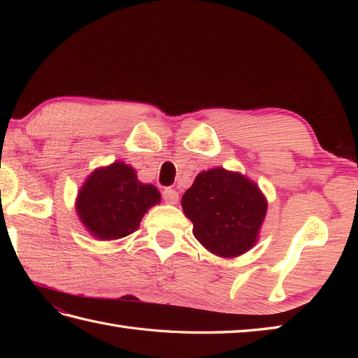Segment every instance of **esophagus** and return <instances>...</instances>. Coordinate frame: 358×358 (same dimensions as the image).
<instances>
[{
    "instance_id": "obj_1",
    "label": "esophagus",
    "mask_w": 358,
    "mask_h": 358,
    "mask_svg": "<svg viewBox=\"0 0 358 358\" xmlns=\"http://www.w3.org/2000/svg\"><path fill=\"white\" fill-rule=\"evenodd\" d=\"M163 199L167 203H177L178 201V192L172 187H166L163 191Z\"/></svg>"
}]
</instances>
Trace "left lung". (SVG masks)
Here are the masks:
<instances>
[{"mask_svg": "<svg viewBox=\"0 0 358 358\" xmlns=\"http://www.w3.org/2000/svg\"><path fill=\"white\" fill-rule=\"evenodd\" d=\"M181 206L204 248L220 257H237L255 245L268 203L241 173L215 167L196 175Z\"/></svg>", "mask_w": 358, "mask_h": 358, "instance_id": "8db88e82", "label": "left lung"}]
</instances>
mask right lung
Segmentation results:
<instances>
[{
  "label": "right lung",
  "instance_id": "add662e5",
  "mask_svg": "<svg viewBox=\"0 0 358 358\" xmlns=\"http://www.w3.org/2000/svg\"><path fill=\"white\" fill-rule=\"evenodd\" d=\"M159 201L155 186L136 178L121 162L96 169L81 187L77 201L80 220L101 240H117L138 229L143 215Z\"/></svg>",
  "mask_w": 358,
  "mask_h": 358
}]
</instances>
